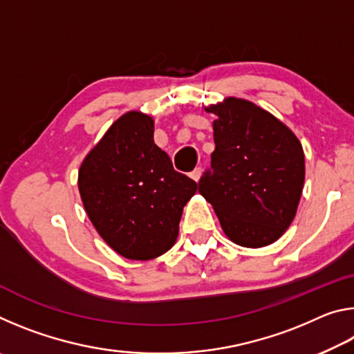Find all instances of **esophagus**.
<instances>
[{
	"label": "esophagus",
	"instance_id": "1",
	"mask_svg": "<svg viewBox=\"0 0 354 354\" xmlns=\"http://www.w3.org/2000/svg\"><path fill=\"white\" fill-rule=\"evenodd\" d=\"M201 173H203L201 167H196V169L190 173V178L194 179V181H198V179L201 178Z\"/></svg>",
	"mask_w": 354,
	"mask_h": 354
}]
</instances>
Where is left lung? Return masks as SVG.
<instances>
[{"label": "left lung", "mask_w": 354, "mask_h": 354, "mask_svg": "<svg viewBox=\"0 0 354 354\" xmlns=\"http://www.w3.org/2000/svg\"><path fill=\"white\" fill-rule=\"evenodd\" d=\"M206 111L217 115L215 149L198 192L232 242L247 248L270 245L290 226L301 198V143L251 101L230 97Z\"/></svg>", "instance_id": "1"}]
</instances>
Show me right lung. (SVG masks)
Here are the masks:
<instances>
[{"label":"right lung","mask_w":354,"mask_h":354,"mask_svg":"<svg viewBox=\"0 0 354 354\" xmlns=\"http://www.w3.org/2000/svg\"><path fill=\"white\" fill-rule=\"evenodd\" d=\"M153 118L129 111L107 129L80 167L84 209L120 256L154 259L176 242L183 207L198 184L173 169L154 143Z\"/></svg>","instance_id":"add662e5"}]
</instances>
